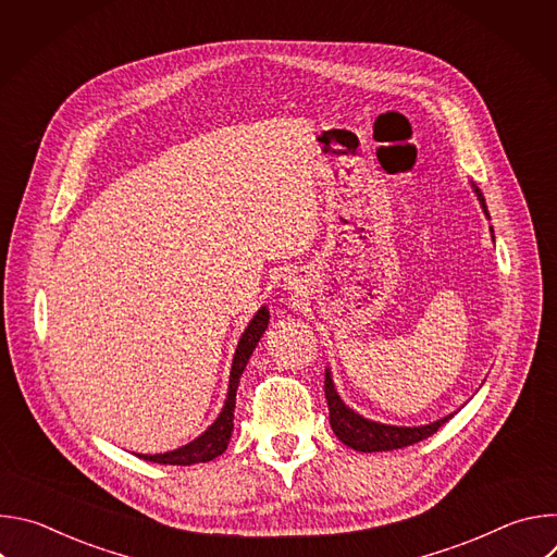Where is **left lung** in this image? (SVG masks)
<instances>
[{"mask_svg": "<svg viewBox=\"0 0 557 557\" xmlns=\"http://www.w3.org/2000/svg\"><path fill=\"white\" fill-rule=\"evenodd\" d=\"M471 189H473L475 198H479L485 215L490 218L483 191L475 187L473 183H471ZM492 233H494V228H492ZM324 392H326L329 412H331V428H333L335 436L344 445H348L357 451H389V449H401V447L414 445V443L432 436L441 425H445L456 414V412H451V414H447L438 421H432V423H425V425H412V428H408V425H387V423L366 419V417H361L359 412H355L352 408H348L344 404V399L335 387L331 368H326Z\"/></svg>", "mask_w": 557, "mask_h": 557, "instance_id": "obj_1", "label": "left lung"}]
</instances>
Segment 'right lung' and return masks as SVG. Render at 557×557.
Returning <instances> with one entry per match:
<instances>
[{"mask_svg":"<svg viewBox=\"0 0 557 557\" xmlns=\"http://www.w3.org/2000/svg\"><path fill=\"white\" fill-rule=\"evenodd\" d=\"M269 308L260 306L258 312L253 314V320L249 322V326L245 329L240 342H237L235 355H233V363H231V372H228V387H226V399L224 406L220 410V414L215 417V421L191 443L165 451V454H138V458L149 460V462H161V465H194V462H207L218 458L226 445L228 438L233 434V412H235V392L237 385H240V376L258 346V342L262 339L264 331L269 329Z\"/></svg>","mask_w":557,"mask_h":557,"instance_id":"1","label":"right lung"}]
</instances>
